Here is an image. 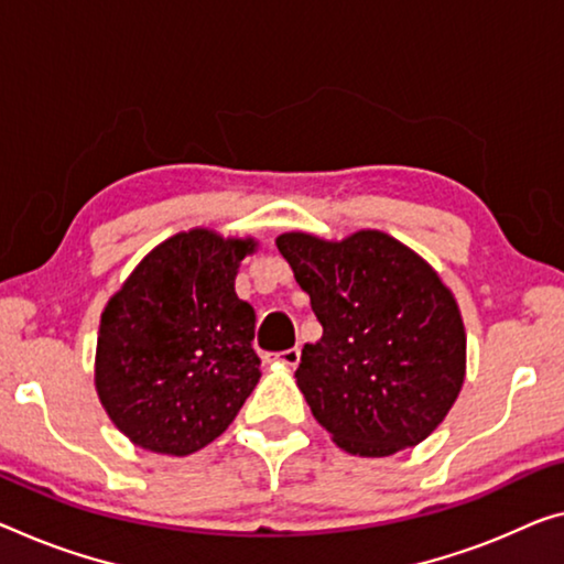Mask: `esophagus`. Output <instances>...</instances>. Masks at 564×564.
Listing matches in <instances>:
<instances>
[{"label": "esophagus", "mask_w": 564, "mask_h": 564, "mask_svg": "<svg viewBox=\"0 0 564 564\" xmlns=\"http://www.w3.org/2000/svg\"><path fill=\"white\" fill-rule=\"evenodd\" d=\"M272 360L282 362V366H288V368H297L300 366V348H290V350L274 352Z\"/></svg>", "instance_id": "obj_1"}]
</instances>
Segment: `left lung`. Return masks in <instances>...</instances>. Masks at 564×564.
<instances>
[{"label":"left lung","instance_id":"1","mask_svg":"<svg viewBox=\"0 0 564 564\" xmlns=\"http://www.w3.org/2000/svg\"><path fill=\"white\" fill-rule=\"evenodd\" d=\"M276 249L323 325L294 372L319 426L355 456L431 436L466 376L462 312L436 270L376 229L343 241L288 231Z\"/></svg>","mask_w":564,"mask_h":564}]
</instances>
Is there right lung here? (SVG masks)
<instances>
[{"instance_id":"1","label":"right lung","mask_w":564,"mask_h":564,"mask_svg":"<svg viewBox=\"0 0 564 564\" xmlns=\"http://www.w3.org/2000/svg\"><path fill=\"white\" fill-rule=\"evenodd\" d=\"M252 237L181 231L141 259L100 315L95 391L120 433L188 456L219 438L262 378L254 307L234 292Z\"/></svg>"}]
</instances>
